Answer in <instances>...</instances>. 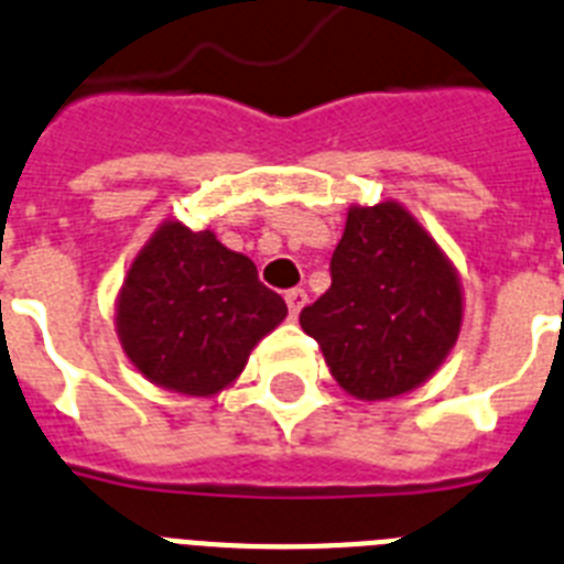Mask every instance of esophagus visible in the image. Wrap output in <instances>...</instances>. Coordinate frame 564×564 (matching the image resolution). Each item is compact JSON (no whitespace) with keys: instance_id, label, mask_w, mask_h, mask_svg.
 Masks as SVG:
<instances>
[{"instance_id":"34e87169","label":"esophagus","mask_w":564,"mask_h":564,"mask_svg":"<svg viewBox=\"0 0 564 564\" xmlns=\"http://www.w3.org/2000/svg\"><path fill=\"white\" fill-rule=\"evenodd\" d=\"M306 301H310V295H306V290H301V286H295V290L286 292V306H290L292 318H297V312L304 310Z\"/></svg>"}]
</instances>
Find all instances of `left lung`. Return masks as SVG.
<instances>
[{
	"mask_svg": "<svg viewBox=\"0 0 564 564\" xmlns=\"http://www.w3.org/2000/svg\"><path fill=\"white\" fill-rule=\"evenodd\" d=\"M333 286L301 310L335 381L355 399L410 392L447 358L462 290L442 249L399 203L355 206L329 260Z\"/></svg>",
	"mask_w": 564,
	"mask_h": 564,
	"instance_id": "left-lung-1",
	"label": "left lung"
}]
</instances>
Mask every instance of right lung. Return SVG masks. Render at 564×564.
<instances>
[{
	"instance_id": "1",
	"label": "right lung",
	"mask_w": 564,
	"mask_h": 564,
	"mask_svg": "<svg viewBox=\"0 0 564 564\" xmlns=\"http://www.w3.org/2000/svg\"><path fill=\"white\" fill-rule=\"evenodd\" d=\"M283 318V297L260 283L252 260L183 224L160 226L117 304V333L137 370L203 399L231 384Z\"/></svg>"
}]
</instances>
